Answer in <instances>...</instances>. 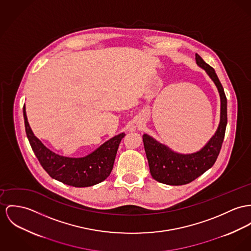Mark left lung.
<instances>
[{"label": "left lung", "instance_id": "1", "mask_svg": "<svg viewBox=\"0 0 251 251\" xmlns=\"http://www.w3.org/2000/svg\"><path fill=\"white\" fill-rule=\"evenodd\" d=\"M196 62L215 83L221 98V119L219 127L210 140L200 151L179 154L159 143L147 134L142 135L150 173L158 182L168 185L187 184L201 176L214 165L220 154L227 124V100L215 70L196 53Z\"/></svg>", "mask_w": 251, "mask_h": 251}]
</instances>
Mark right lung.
I'll return each mask as SVG.
<instances>
[{
    "label": "right lung",
    "mask_w": 251,
    "mask_h": 251,
    "mask_svg": "<svg viewBox=\"0 0 251 251\" xmlns=\"http://www.w3.org/2000/svg\"><path fill=\"white\" fill-rule=\"evenodd\" d=\"M25 133L40 164L52 178L75 187H88L105 180L112 172L117 149L124 133L103 143L84 157H68L55 154L34 135L23 108Z\"/></svg>",
    "instance_id": "right-lung-1"
}]
</instances>
